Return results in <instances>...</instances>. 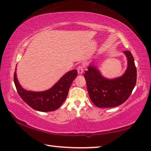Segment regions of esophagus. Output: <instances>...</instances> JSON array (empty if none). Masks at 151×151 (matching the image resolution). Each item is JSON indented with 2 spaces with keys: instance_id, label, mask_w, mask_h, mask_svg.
I'll return each mask as SVG.
<instances>
[{
  "instance_id": "esophagus-1",
  "label": "esophagus",
  "mask_w": 151,
  "mask_h": 151,
  "mask_svg": "<svg viewBox=\"0 0 151 151\" xmlns=\"http://www.w3.org/2000/svg\"><path fill=\"white\" fill-rule=\"evenodd\" d=\"M77 72L78 74H83V67L81 66V65H79V66H78L77 68Z\"/></svg>"
}]
</instances>
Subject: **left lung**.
Here are the masks:
<instances>
[{
	"instance_id": "8db88e82",
	"label": "left lung",
	"mask_w": 151,
	"mask_h": 151,
	"mask_svg": "<svg viewBox=\"0 0 151 151\" xmlns=\"http://www.w3.org/2000/svg\"><path fill=\"white\" fill-rule=\"evenodd\" d=\"M127 68L122 76L107 78L102 75L96 65L91 63L84 77L90 100L98 107H114L128 99L136 84L137 70L130 51H124Z\"/></svg>"
}]
</instances>
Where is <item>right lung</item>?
<instances>
[{"label":"right lung","mask_w":151,"mask_h":151,"mask_svg":"<svg viewBox=\"0 0 151 151\" xmlns=\"http://www.w3.org/2000/svg\"><path fill=\"white\" fill-rule=\"evenodd\" d=\"M76 76V70L68 72L52 88L42 92H33L23 88L17 78L16 71L14 73V80L17 92L27 105L37 111L48 112L55 111L62 105Z\"/></svg>","instance_id":"add662e5"}]
</instances>
